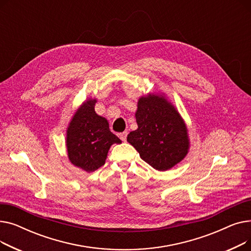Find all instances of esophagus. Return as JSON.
<instances>
[{
  "label": "esophagus",
  "mask_w": 251,
  "mask_h": 251,
  "mask_svg": "<svg viewBox=\"0 0 251 251\" xmlns=\"http://www.w3.org/2000/svg\"><path fill=\"white\" fill-rule=\"evenodd\" d=\"M118 136L120 137V139H121L122 141H126V138H127V131H124V132L119 133Z\"/></svg>",
  "instance_id": "34e87169"
}]
</instances>
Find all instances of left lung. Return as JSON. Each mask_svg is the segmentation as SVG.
<instances>
[{"mask_svg":"<svg viewBox=\"0 0 251 251\" xmlns=\"http://www.w3.org/2000/svg\"><path fill=\"white\" fill-rule=\"evenodd\" d=\"M135 118L138 128L128 134L127 141L144 162L157 171H167L186 156L189 150L186 125L164 96L141 97Z\"/></svg>","mask_w":251,"mask_h":251,"instance_id":"left-lung-1","label":"left lung"}]
</instances>
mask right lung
Segmentation results:
<instances>
[{
    "mask_svg": "<svg viewBox=\"0 0 251 251\" xmlns=\"http://www.w3.org/2000/svg\"><path fill=\"white\" fill-rule=\"evenodd\" d=\"M97 100H87L76 111L67 128L66 147L70 162L86 172L104 165L114 143H121L109 128L107 119L95 111Z\"/></svg>",
    "mask_w": 251,
    "mask_h": 251,
    "instance_id": "right-lung-1",
    "label": "right lung"
}]
</instances>
